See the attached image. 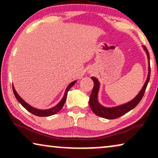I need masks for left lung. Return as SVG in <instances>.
<instances>
[{
    "mask_svg": "<svg viewBox=\"0 0 158 158\" xmlns=\"http://www.w3.org/2000/svg\"><path fill=\"white\" fill-rule=\"evenodd\" d=\"M144 50L145 51L148 56V77L144 83L143 87L142 88V89L139 92L137 96L135 97V98H133L132 100L129 101L124 104L117 106H113V107H106L103 106L99 103L98 96V91L99 88H100V83H99L98 80L95 77H91V79L94 81V86L93 88V90L91 92V94L90 96L89 99V105L90 109L96 115L101 116V117L107 118V119H114V118H118L120 116H122L124 114H127V112L131 111V109H133L134 108L136 107L137 106L138 103L140 102V101L142 100V97L144 96V91H145L147 85L150 81V54L148 52V49L146 48V47L143 46Z\"/></svg>",
    "mask_w": 158,
    "mask_h": 158,
    "instance_id": "left-lung-1",
    "label": "left lung"
}]
</instances>
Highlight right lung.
Masks as SVG:
<instances>
[{
	"label": "right lung",
	"mask_w": 158,
	"mask_h": 158,
	"mask_svg": "<svg viewBox=\"0 0 158 158\" xmlns=\"http://www.w3.org/2000/svg\"><path fill=\"white\" fill-rule=\"evenodd\" d=\"M76 81H73L72 83H70V84H69L68 86L66 88L65 92H64V96L62 97L61 101H60L57 105L51 108V109H44V110L38 109H36V108L32 107L31 106H30L29 104H28V103L26 102L24 100H23V99L21 98V96H19V95L17 94V92L16 91V90H15L14 85H13V91H14V96H15V97H16V98L17 99V101H18L20 103L21 105H22V106L24 107L28 111H29L30 113L33 114L34 115L37 116H49L54 115V114H57V112H59L60 110L62 109V107H63V106L64 104V102H65L67 94H68L69 90L70 89V88L72 87V86L74 85L75 83H76Z\"/></svg>",
	"instance_id": "right-lung-1"
}]
</instances>
